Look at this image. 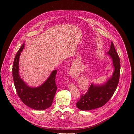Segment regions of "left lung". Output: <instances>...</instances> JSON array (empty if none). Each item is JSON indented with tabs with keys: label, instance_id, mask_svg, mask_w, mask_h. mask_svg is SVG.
Listing matches in <instances>:
<instances>
[{
	"label": "left lung",
	"instance_id": "1",
	"mask_svg": "<svg viewBox=\"0 0 134 134\" xmlns=\"http://www.w3.org/2000/svg\"><path fill=\"white\" fill-rule=\"evenodd\" d=\"M112 59L114 70L112 77L103 85H91L85 94L81 95L76 106L81 110H91L103 106L112 97L119 81L120 63L119 57L111 42L110 48L107 53Z\"/></svg>",
	"mask_w": 134,
	"mask_h": 134
}]
</instances>
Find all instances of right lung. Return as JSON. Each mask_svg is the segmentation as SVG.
<instances>
[{"instance_id":"add662e5","label":"right lung","mask_w":134,"mask_h":134,"mask_svg":"<svg viewBox=\"0 0 134 134\" xmlns=\"http://www.w3.org/2000/svg\"><path fill=\"white\" fill-rule=\"evenodd\" d=\"M24 47V43L17 51L13 65L12 74L16 92L26 105L34 110H45L51 106L57 89L55 81L57 70H53L41 86L35 88L27 86L18 73L19 58Z\"/></svg>"}]
</instances>
